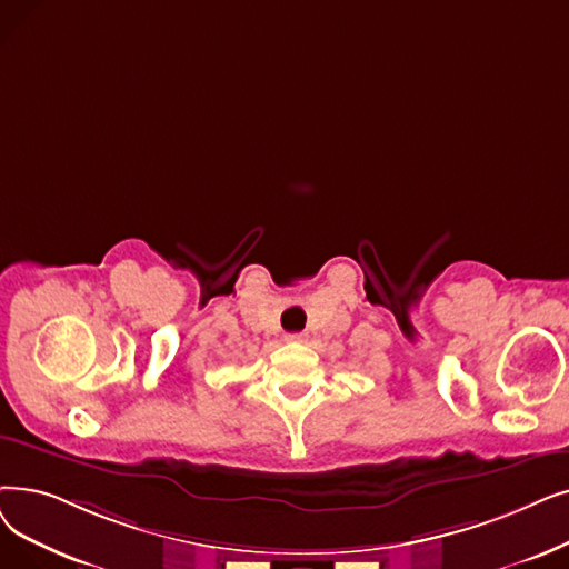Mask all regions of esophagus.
Masks as SVG:
<instances>
[{
  "mask_svg": "<svg viewBox=\"0 0 569 569\" xmlns=\"http://www.w3.org/2000/svg\"><path fill=\"white\" fill-rule=\"evenodd\" d=\"M305 339V335H288L286 337V341H302Z\"/></svg>",
  "mask_w": 569,
  "mask_h": 569,
  "instance_id": "esophagus-1",
  "label": "esophagus"
}]
</instances>
